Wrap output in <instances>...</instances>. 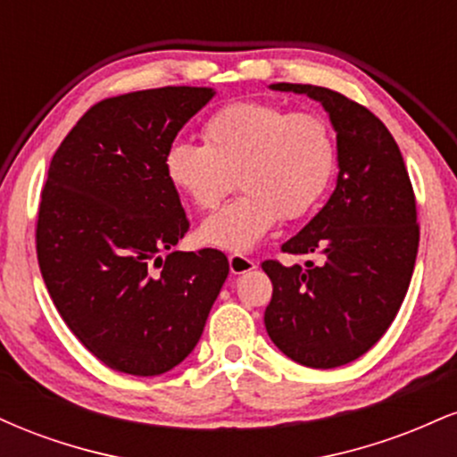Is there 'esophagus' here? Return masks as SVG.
<instances>
[{
	"mask_svg": "<svg viewBox=\"0 0 457 457\" xmlns=\"http://www.w3.org/2000/svg\"><path fill=\"white\" fill-rule=\"evenodd\" d=\"M253 269H255V262L251 258H246V255H243V253L229 255V270H232V275H245V272H249Z\"/></svg>",
	"mask_w": 457,
	"mask_h": 457,
	"instance_id": "esophagus-1",
	"label": "esophagus"
}]
</instances>
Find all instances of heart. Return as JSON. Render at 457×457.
Listing matches in <instances>:
<instances>
[{"label": "heart", "mask_w": 457, "mask_h": 457, "mask_svg": "<svg viewBox=\"0 0 457 457\" xmlns=\"http://www.w3.org/2000/svg\"><path fill=\"white\" fill-rule=\"evenodd\" d=\"M202 144L176 141L165 176L199 211H214L232 191L243 195L199 229L204 243L229 251L258 245L275 223L296 221L318 206L333 178L337 144L316 112H290L266 101H236L204 122Z\"/></svg>", "instance_id": "heart-1"}]
</instances>
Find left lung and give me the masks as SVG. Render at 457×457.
Returning <instances> with one entry per match:
<instances>
[{"label":"left lung","mask_w":457,"mask_h":457,"mask_svg":"<svg viewBox=\"0 0 457 457\" xmlns=\"http://www.w3.org/2000/svg\"><path fill=\"white\" fill-rule=\"evenodd\" d=\"M272 90L322 103L337 130L339 176L324 208L283 253L320 255V264L262 262L272 281L264 324L296 363L330 370L363 356L400 312L419 249L417 199L389 129L344 94L305 83Z\"/></svg>","instance_id":"1"}]
</instances>
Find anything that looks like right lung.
<instances>
[{
  "label": "right lung",
  "mask_w": 457,
  "mask_h": 457,
  "mask_svg": "<svg viewBox=\"0 0 457 457\" xmlns=\"http://www.w3.org/2000/svg\"><path fill=\"white\" fill-rule=\"evenodd\" d=\"M212 96L180 86L96 103L57 148L40 193L36 253L51 301L79 342L122 374L182 363L228 279L221 251L169 253L188 219L162 159Z\"/></svg>",
  "instance_id": "obj_1"
}]
</instances>
